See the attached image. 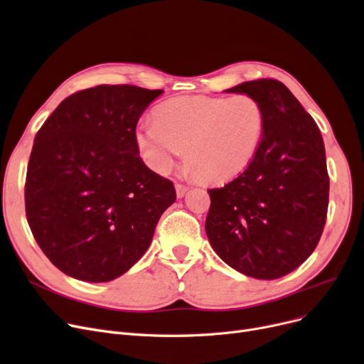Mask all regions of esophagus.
Wrapping results in <instances>:
<instances>
[{
  "label": "esophagus",
  "mask_w": 364,
  "mask_h": 364,
  "mask_svg": "<svg viewBox=\"0 0 364 364\" xmlns=\"http://www.w3.org/2000/svg\"><path fill=\"white\" fill-rule=\"evenodd\" d=\"M175 188H176V196H178L179 198H182V197L186 194V191H188V186H186V185H182V183H176Z\"/></svg>",
  "instance_id": "34e87169"
}]
</instances>
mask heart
Segmentation results:
<instances>
[{"label": "heart", "mask_w": 364, "mask_h": 364, "mask_svg": "<svg viewBox=\"0 0 364 364\" xmlns=\"http://www.w3.org/2000/svg\"><path fill=\"white\" fill-rule=\"evenodd\" d=\"M154 119L134 129V144L149 168L164 175L185 149L188 175L225 182L252 163L265 114L249 95L179 96L155 108Z\"/></svg>", "instance_id": "heart-1"}]
</instances>
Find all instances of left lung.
Segmentation results:
<instances>
[{
	"label": "left lung",
	"instance_id": "obj_1",
	"mask_svg": "<svg viewBox=\"0 0 364 364\" xmlns=\"http://www.w3.org/2000/svg\"><path fill=\"white\" fill-rule=\"evenodd\" d=\"M261 102V145L245 171L209 189L205 232L225 264L259 280L296 269L317 247L327 215L328 175L321 133L280 81L225 90Z\"/></svg>",
	"mask_w": 364,
	"mask_h": 364
}]
</instances>
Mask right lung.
Segmentation results:
<instances>
[{
	"label": "right lung",
	"mask_w": 364,
	"mask_h": 364,
	"mask_svg": "<svg viewBox=\"0 0 364 364\" xmlns=\"http://www.w3.org/2000/svg\"><path fill=\"white\" fill-rule=\"evenodd\" d=\"M163 90L102 84L60 102L33 141L26 219L50 262L73 279L105 283L129 271L176 200L145 166L134 129Z\"/></svg>",
	"instance_id": "right-lung-1"
}]
</instances>
